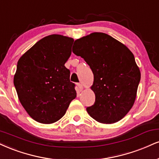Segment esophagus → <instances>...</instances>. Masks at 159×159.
<instances>
[{
  "mask_svg": "<svg viewBox=\"0 0 159 159\" xmlns=\"http://www.w3.org/2000/svg\"><path fill=\"white\" fill-rule=\"evenodd\" d=\"M77 85H78V89H79L80 91L83 90V86H82L81 84H78Z\"/></svg>",
  "mask_w": 159,
  "mask_h": 159,
  "instance_id": "esophagus-1",
  "label": "esophagus"
}]
</instances>
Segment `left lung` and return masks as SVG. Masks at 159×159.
<instances>
[{"mask_svg": "<svg viewBox=\"0 0 159 159\" xmlns=\"http://www.w3.org/2000/svg\"><path fill=\"white\" fill-rule=\"evenodd\" d=\"M72 52L84 59L94 75V104L87 107L97 121L116 123L134 104L141 72L129 49L107 34L93 32L74 42Z\"/></svg>", "mask_w": 159, "mask_h": 159, "instance_id": "left-lung-1", "label": "left lung"}]
</instances>
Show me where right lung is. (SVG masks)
<instances>
[{
	"instance_id": "obj_1",
	"label": "right lung",
	"mask_w": 159,
	"mask_h": 159,
	"mask_svg": "<svg viewBox=\"0 0 159 159\" xmlns=\"http://www.w3.org/2000/svg\"><path fill=\"white\" fill-rule=\"evenodd\" d=\"M73 41L61 35L47 36L18 61L14 76L17 94L25 110L39 123L58 121L75 98V84L64 66Z\"/></svg>"
}]
</instances>
